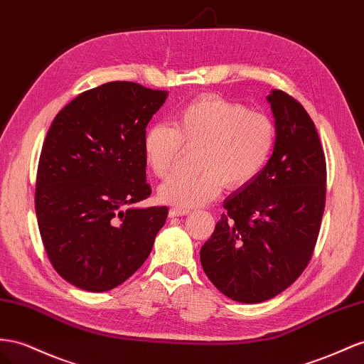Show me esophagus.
I'll list each match as a JSON object with an SVG mask.
<instances>
[{"mask_svg":"<svg viewBox=\"0 0 364 364\" xmlns=\"http://www.w3.org/2000/svg\"><path fill=\"white\" fill-rule=\"evenodd\" d=\"M190 210L188 208H181V206H173L170 210V218H179V215H185L188 214Z\"/></svg>","mask_w":364,"mask_h":364,"instance_id":"obj_1","label":"esophagus"}]
</instances>
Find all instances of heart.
<instances>
[{
  "instance_id": "obj_1",
  "label": "heart",
  "mask_w": 364,
  "mask_h": 364,
  "mask_svg": "<svg viewBox=\"0 0 364 364\" xmlns=\"http://www.w3.org/2000/svg\"><path fill=\"white\" fill-rule=\"evenodd\" d=\"M276 127L271 117L242 104L202 97L176 116L173 127L154 124L144 134V159L156 178L168 176L183 149L196 150L191 174L174 176L159 188V199L191 208L230 188L251 182L267 165Z\"/></svg>"
}]
</instances>
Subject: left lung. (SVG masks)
<instances>
[{
    "instance_id": "8db88e82",
    "label": "left lung",
    "mask_w": 364,
    "mask_h": 364,
    "mask_svg": "<svg viewBox=\"0 0 364 364\" xmlns=\"http://www.w3.org/2000/svg\"><path fill=\"white\" fill-rule=\"evenodd\" d=\"M276 144L264 168L223 202L227 213L200 250V263L228 299L276 297L308 267L326 200V161L303 105L282 90L267 97Z\"/></svg>"
}]
</instances>
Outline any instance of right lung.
<instances>
[{
  "instance_id": "right-lung-1",
  "label": "right lung",
  "mask_w": 364,
  "mask_h": 364,
  "mask_svg": "<svg viewBox=\"0 0 364 364\" xmlns=\"http://www.w3.org/2000/svg\"><path fill=\"white\" fill-rule=\"evenodd\" d=\"M168 92L113 81L56 114L39 156L35 210L48 260L73 287H119L149 257L168 208H134L151 194L144 134Z\"/></svg>"
}]
</instances>
